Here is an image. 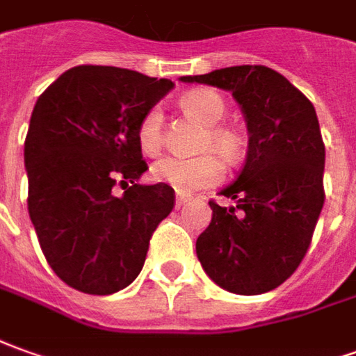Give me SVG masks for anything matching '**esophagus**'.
I'll use <instances>...</instances> for the list:
<instances>
[{"mask_svg":"<svg viewBox=\"0 0 356 356\" xmlns=\"http://www.w3.org/2000/svg\"><path fill=\"white\" fill-rule=\"evenodd\" d=\"M188 202H190L188 195H176V207H182V205H186Z\"/></svg>","mask_w":356,"mask_h":356,"instance_id":"esophagus-1","label":"esophagus"}]
</instances>
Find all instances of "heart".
Masks as SVG:
<instances>
[{
    "label": "heart",
    "instance_id": "heart-1",
    "mask_svg": "<svg viewBox=\"0 0 356 356\" xmlns=\"http://www.w3.org/2000/svg\"><path fill=\"white\" fill-rule=\"evenodd\" d=\"M180 106L186 114L195 118L200 124L207 126V136L203 145L219 153L227 163H236L242 154V137L236 129L217 126L225 118L227 106L215 90L197 89L184 95ZM139 147L145 154H156L163 145V114L159 108H153L141 120L137 131ZM222 163L215 154H202L193 159L166 156L154 164L153 178L156 182L168 184L178 193H192L203 186H213L222 178Z\"/></svg>",
    "mask_w": 356,
    "mask_h": 356
}]
</instances>
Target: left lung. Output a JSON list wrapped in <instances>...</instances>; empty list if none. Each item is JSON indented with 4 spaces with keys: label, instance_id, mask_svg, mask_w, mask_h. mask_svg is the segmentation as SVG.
<instances>
[{
    "label": "left lung",
    "instance_id": "left-lung-1",
    "mask_svg": "<svg viewBox=\"0 0 356 356\" xmlns=\"http://www.w3.org/2000/svg\"><path fill=\"white\" fill-rule=\"evenodd\" d=\"M232 92L248 127L246 163L220 190L234 205L209 202L213 217L195 242L213 283L234 295L273 291L300 266L323 207V147L312 102L266 65L186 75Z\"/></svg>",
    "mask_w": 356,
    "mask_h": 356
}]
</instances>
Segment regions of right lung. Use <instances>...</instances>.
<instances>
[{
	"mask_svg": "<svg viewBox=\"0 0 356 356\" xmlns=\"http://www.w3.org/2000/svg\"><path fill=\"white\" fill-rule=\"evenodd\" d=\"M172 87L131 70L79 65L34 104L24 141L29 215L54 273L81 293L131 285L151 234L172 211L168 184H136L147 170L141 120Z\"/></svg>",
	"mask_w": 356,
	"mask_h": 356,
	"instance_id": "right-lung-1",
	"label": "right lung"
}]
</instances>
